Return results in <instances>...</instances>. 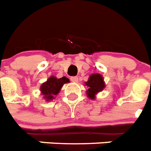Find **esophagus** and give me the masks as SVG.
<instances>
[{"label": "esophagus", "instance_id": "obj_1", "mask_svg": "<svg viewBox=\"0 0 151 151\" xmlns=\"http://www.w3.org/2000/svg\"><path fill=\"white\" fill-rule=\"evenodd\" d=\"M70 79H71V81L73 82V83H78V80H79V79H78V77L77 76H72L70 78Z\"/></svg>", "mask_w": 151, "mask_h": 151}]
</instances>
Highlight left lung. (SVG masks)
I'll use <instances>...</instances> for the list:
<instances>
[{
  "instance_id": "obj_1",
  "label": "left lung",
  "mask_w": 151,
  "mask_h": 151,
  "mask_svg": "<svg viewBox=\"0 0 151 151\" xmlns=\"http://www.w3.org/2000/svg\"><path fill=\"white\" fill-rule=\"evenodd\" d=\"M85 85L88 87L86 90V95L89 98L94 100L96 95L101 92L105 87V83L104 82V78L102 76L98 73L92 74L89 77L87 82H86Z\"/></svg>"
}]
</instances>
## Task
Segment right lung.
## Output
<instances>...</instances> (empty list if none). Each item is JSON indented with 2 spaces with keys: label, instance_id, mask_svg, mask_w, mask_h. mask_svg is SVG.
I'll use <instances>...</instances> for the list:
<instances>
[{
  "label": "right lung",
  "instance_id": "add662e5",
  "mask_svg": "<svg viewBox=\"0 0 151 151\" xmlns=\"http://www.w3.org/2000/svg\"><path fill=\"white\" fill-rule=\"evenodd\" d=\"M68 83H69V79L65 76L60 79L53 76H50L47 82L43 83L40 86V91L41 94L43 95V99H45L46 101H52L55 98V96L58 94L64 84Z\"/></svg>",
  "mask_w": 151,
  "mask_h": 151
}]
</instances>
